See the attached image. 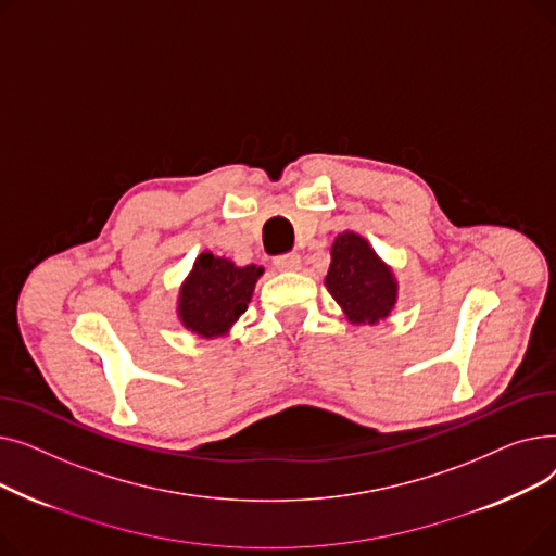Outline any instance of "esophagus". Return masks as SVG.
I'll list each match as a JSON object with an SVG mask.
<instances>
[{
    "mask_svg": "<svg viewBox=\"0 0 556 556\" xmlns=\"http://www.w3.org/2000/svg\"><path fill=\"white\" fill-rule=\"evenodd\" d=\"M275 268L281 270V273H295L302 268V256L290 252V254H281L275 258Z\"/></svg>",
    "mask_w": 556,
    "mask_h": 556,
    "instance_id": "34e87169",
    "label": "esophagus"
}]
</instances>
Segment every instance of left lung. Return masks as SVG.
<instances>
[{
	"label": "left lung",
	"instance_id": "8db88e82",
	"mask_svg": "<svg viewBox=\"0 0 556 556\" xmlns=\"http://www.w3.org/2000/svg\"><path fill=\"white\" fill-rule=\"evenodd\" d=\"M325 286L346 323L356 327L386 323L399 302V281L392 266L352 229L340 231L333 239Z\"/></svg>",
	"mask_w": 556,
	"mask_h": 556
}]
</instances>
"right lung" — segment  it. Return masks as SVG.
I'll list each match as a JSON object with an SVG mask.
<instances>
[{"label": "right lung", "mask_w": 556, "mask_h": 556, "mask_svg": "<svg viewBox=\"0 0 556 556\" xmlns=\"http://www.w3.org/2000/svg\"><path fill=\"white\" fill-rule=\"evenodd\" d=\"M261 275L263 268L254 263L237 266L227 256L202 250L185 277L175 304L180 325L204 340L227 336L245 313Z\"/></svg>", "instance_id": "right-lung-1"}]
</instances>
